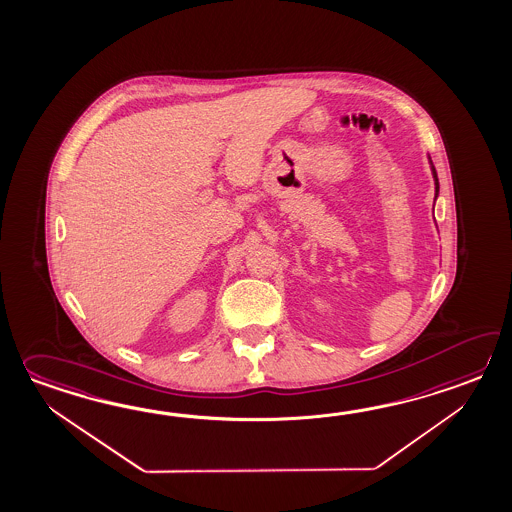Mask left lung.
Returning <instances> with one entry per match:
<instances>
[{"label": "left lung", "instance_id": "1", "mask_svg": "<svg viewBox=\"0 0 512 512\" xmlns=\"http://www.w3.org/2000/svg\"><path fill=\"white\" fill-rule=\"evenodd\" d=\"M428 159H430V165H432L433 180H435V198H437V194H439V178H437V171L433 167L432 158Z\"/></svg>", "mask_w": 512, "mask_h": 512}]
</instances>
